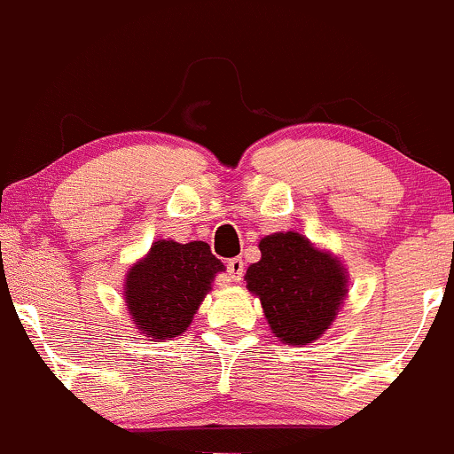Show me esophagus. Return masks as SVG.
Segmentation results:
<instances>
[{
    "label": "esophagus",
    "mask_w": 454,
    "mask_h": 454,
    "mask_svg": "<svg viewBox=\"0 0 454 454\" xmlns=\"http://www.w3.org/2000/svg\"><path fill=\"white\" fill-rule=\"evenodd\" d=\"M226 270H228V274H231V278L235 280V283H239L241 276H243V259H239V256H237V259H231L228 261Z\"/></svg>",
    "instance_id": "1"
}]
</instances>
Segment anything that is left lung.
<instances>
[{"label": "left lung", "mask_w": 454, "mask_h": 454, "mask_svg": "<svg viewBox=\"0 0 454 454\" xmlns=\"http://www.w3.org/2000/svg\"><path fill=\"white\" fill-rule=\"evenodd\" d=\"M261 261L247 267V289L256 294L280 341L311 343L331 326L346 295L340 261L319 252L298 232H276L259 243Z\"/></svg>", "instance_id": "1"}]
</instances>
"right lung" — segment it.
Returning <instances> with one entry per match:
<instances>
[{
	"label": "right lung",
	"instance_id": "add662e5",
	"mask_svg": "<svg viewBox=\"0 0 454 454\" xmlns=\"http://www.w3.org/2000/svg\"><path fill=\"white\" fill-rule=\"evenodd\" d=\"M222 261L204 241H156L145 261L130 270L126 302L132 322L154 340L187 331Z\"/></svg>",
	"mask_w": 454,
	"mask_h": 454
}]
</instances>
